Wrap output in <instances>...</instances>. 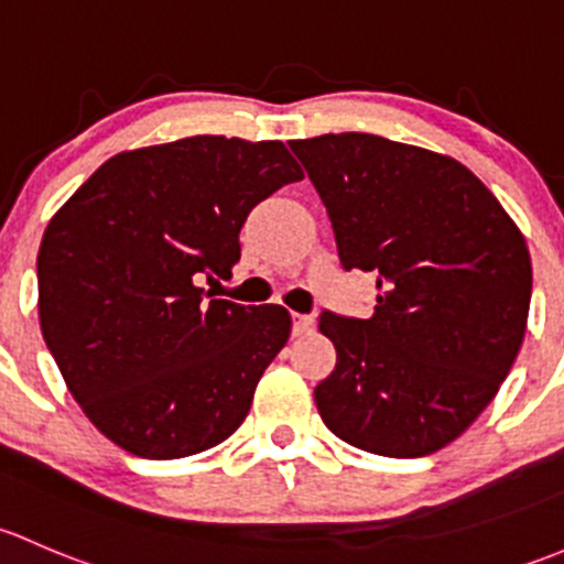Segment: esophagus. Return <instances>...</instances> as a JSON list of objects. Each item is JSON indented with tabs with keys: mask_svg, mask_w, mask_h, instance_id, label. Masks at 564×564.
I'll use <instances>...</instances> for the list:
<instances>
[{
	"mask_svg": "<svg viewBox=\"0 0 564 564\" xmlns=\"http://www.w3.org/2000/svg\"><path fill=\"white\" fill-rule=\"evenodd\" d=\"M312 328H315V317L293 315V336H306Z\"/></svg>",
	"mask_w": 564,
	"mask_h": 564,
	"instance_id": "34e87169",
	"label": "esophagus"
}]
</instances>
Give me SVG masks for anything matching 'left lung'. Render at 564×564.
<instances>
[{"mask_svg":"<svg viewBox=\"0 0 564 564\" xmlns=\"http://www.w3.org/2000/svg\"><path fill=\"white\" fill-rule=\"evenodd\" d=\"M347 271L377 274L369 321L323 312L336 367L315 388L323 423L369 454L454 443L521 350L532 260L524 234L469 167L367 132L290 143Z\"/></svg>","mask_w":564,"mask_h":564,"instance_id":"8db88e82","label":"left lung"}]
</instances>
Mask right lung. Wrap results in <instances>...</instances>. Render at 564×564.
<instances>
[{
  "mask_svg": "<svg viewBox=\"0 0 564 564\" xmlns=\"http://www.w3.org/2000/svg\"><path fill=\"white\" fill-rule=\"evenodd\" d=\"M304 171L280 141L182 138L102 162L37 252L43 339L84 415L141 458L228 440L290 336L280 304L208 299L247 214Z\"/></svg>",
  "mask_w": 564,
  "mask_h": 564,
  "instance_id": "obj_1",
  "label": "right lung"
}]
</instances>
